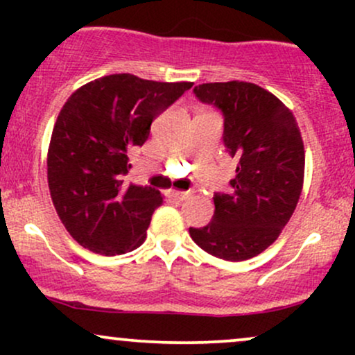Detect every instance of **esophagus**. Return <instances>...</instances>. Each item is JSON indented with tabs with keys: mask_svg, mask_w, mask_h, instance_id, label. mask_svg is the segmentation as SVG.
Here are the masks:
<instances>
[{
	"mask_svg": "<svg viewBox=\"0 0 355 355\" xmlns=\"http://www.w3.org/2000/svg\"><path fill=\"white\" fill-rule=\"evenodd\" d=\"M168 197L173 198V200H177V202H183V200H185V198L190 197V191H177V190H173V191H170Z\"/></svg>",
	"mask_w": 355,
	"mask_h": 355,
	"instance_id": "obj_1",
	"label": "esophagus"
}]
</instances>
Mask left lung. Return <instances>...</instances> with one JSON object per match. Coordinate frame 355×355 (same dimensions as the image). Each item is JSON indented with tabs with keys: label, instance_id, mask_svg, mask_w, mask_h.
<instances>
[{
	"label": "left lung",
	"instance_id": "left-lung-1",
	"mask_svg": "<svg viewBox=\"0 0 355 355\" xmlns=\"http://www.w3.org/2000/svg\"><path fill=\"white\" fill-rule=\"evenodd\" d=\"M193 93L222 112L223 145L239 164L232 190L214 195L211 222L190 227V237L218 259H252L275 242L300 198L305 153L299 125L291 110L259 85L203 83Z\"/></svg>",
	"mask_w": 355,
	"mask_h": 355
}]
</instances>
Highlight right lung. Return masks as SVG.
Wrapping results in <instances>:
<instances>
[{
    "label": "right lung",
    "mask_w": 355,
    "mask_h": 355,
    "mask_svg": "<svg viewBox=\"0 0 355 355\" xmlns=\"http://www.w3.org/2000/svg\"><path fill=\"white\" fill-rule=\"evenodd\" d=\"M191 85L120 73L83 85L63 105L48 148V187L61 223L80 245L121 255L145 242L164 197L125 182L128 152L148 140L152 121Z\"/></svg>",
    "instance_id": "1"
}]
</instances>
